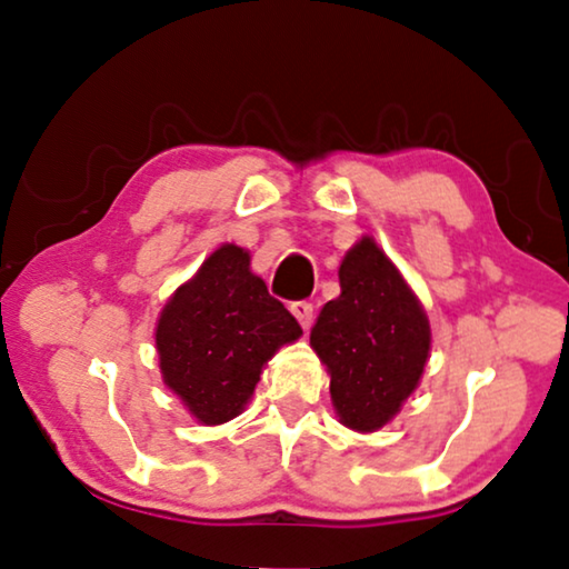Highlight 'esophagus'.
<instances>
[{
	"instance_id": "obj_1",
	"label": "esophagus",
	"mask_w": 569,
	"mask_h": 569,
	"mask_svg": "<svg viewBox=\"0 0 569 569\" xmlns=\"http://www.w3.org/2000/svg\"><path fill=\"white\" fill-rule=\"evenodd\" d=\"M290 310H292V316L300 321L302 329L308 331L310 323H313V306H310L308 300H295L292 306H290Z\"/></svg>"
}]
</instances>
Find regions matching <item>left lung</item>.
I'll return each instance as SVG.
<instances>
[{
	"instance_id": "8db88e82",
	"label": "left lung",
	"mask_w": 569,
	"mask_h": 569,
	"mask_svg": "<svg viewBox=\"0 0 569 569\" xmlns=\"http://www.w3.org/2000/svg\"><path fill=\"white\" fill-rule=\"evenodd\" d=\"M341 295L310 329V347L331 376L339 422L376 432L399 415L430 355V321L393 261L365 236L339 267Z\"/></svg>"
}]
</instances>
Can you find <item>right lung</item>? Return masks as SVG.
Listing matches in <instances>:
<instances>
[{
  "mask_svg": "<svg viewBox=\"0 0 569 569\" xmlns=\"http://www.w3.org/2000/svg\"><path fill=\"white\" fill-rule=\"evenodd\" d=\"M300 333L251 271L248 251L224 243L162 308L154 345L170 391L201 425H222L243 411L263 365Z\"/></svg>",
  "mask_w": 569,
  "mask_h": 569,
  "instance_id": "obj_1",
  "label": "right lung"
}]
</instances>
